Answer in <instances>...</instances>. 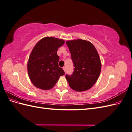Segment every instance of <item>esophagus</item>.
Instances as JSON below:
<instances>
[{
    "mask_svg": "<svg viewBox=\"0 0 132 132\" xmlns=\"http://www.w3.org/2000/svg\"><path fill=\"white\" fill-rule=\"evenodd\" d=\"M63 69L64 71V72L65 73V72H66V67H65V66H64V67H63Z\"/></svg>",
    "mask_w": 132,
    "mask_h": 132,
    "instance_id": "obj_1",
    "label": "esophagus"
}]
</instances>
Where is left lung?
<instances>
[{
    "instance_id": "left-lung-1",
    "label": "left lung",
    "mask_w": 132,
    "mask_h": 132,
    "mask_svg": "<svg viewBox=\"0 0 132 132\" xmlns=\"http://www.w3.org/2000/svg\"><path fill=\"white\" fill-rule=\"evenodd\" d=\"M66 44L71 53L74 71L65 78L71 89L84 91L90 89L96 82L101 69V63L94 45L89 41L79 39Z\"/></svg>"
}]
</instances>
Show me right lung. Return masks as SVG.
<instances>
[{"mask_svg": "<svg viewBox=\"0 0 132 132\" xmlns=\"http://www.w3.org/2000/svg\"><path fill=\"white\" fill-rule=\"evenodd\" d=\"M64 41L46 37L39 41L32 51L27 63V70L32 83L37 88L49 90L65 74L58 65L59 57L57 52Z\"/></svg>", "mask_w": 132, "mask_h": 132, "instance_id": "1", "label": "right lung"}]
</instances>
